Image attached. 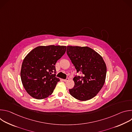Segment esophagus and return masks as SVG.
<instances>
[{"instance_id":"1","label":"esophagus","mask_w":132,"mask_h":132,"mask_svg":"<svg viewBox=\"0 0 132 132\" xmlns=\"http://www.w3.org/2000/svg\"><path fill=\"white\" fill-rule=\"evenodd\" d=\"M69 80V78H66V79H63V81H67Z\"/></svg>"}]
</instances>
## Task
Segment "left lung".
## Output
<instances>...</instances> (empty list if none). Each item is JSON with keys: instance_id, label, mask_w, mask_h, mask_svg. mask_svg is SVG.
<instances>
[{"instance_id": "1", "label": "left lung", "mask_w": 132, "mask_h": 132, "mask_svg": "<svg viewBox=\"0 0 132 132\" xmlns=\"http://www.w3.org/2000/svg\"><path fill=\"white\" fill-rule=\"evenodd\" d=\"M67 54L77 72L83 74L73 78L75 86L69 89L70 94L82 101L95 97L105 81L106 66L102 57L87 46H68Z\"/></svg>"}]
</instances>
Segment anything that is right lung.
I'll return each mask as SVG.
<instances>
[{"label": "right lung", "instance_id": "add662e5", "mask_svg": "<svg viewBox=\"0 0 132 132\" xmlns=\"http://www.w3.org/2000/svg\"><path fill=\"white\" fill-rule=\"evenodd\" d=\"M66 46H37L24 57L20 72L22 85L29 95L36 99L51 95L60 80L55 77V64L65 54Z\"/></svg>", "mask_w": 132, "mask_h": 132}]
</instances>
